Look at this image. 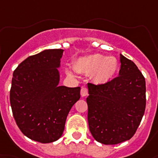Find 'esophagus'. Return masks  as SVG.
<instances>
[{
	"label": "esophagus",
	"mask_w": 158,
	"mask_h": 158,
	"mask_svg": "<svg viewBox=\"0 0 158 158\" xmlns=\"http://www.w3.org/2000/svg\"><path fill=\"white\" fill-rule=\"evenodd\" d=\"M80 93H81V95H82V97H85V96H87V94H88V89H87V87H82Z\"/></svg>",
	"instance_id": "34e87169"
}]
</instances>
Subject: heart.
<instances>
[{"mask_svg":"<svg viewBox=\"0 0 158 158\" xmlns=\"http://www.w3.org/2000/svg\"><path fill=\"white\" fill-rule=\"evenodd\" d=\"M74 68L79 72L91 74L93 80L98 84L107 83L115 75L118 68L116 58L102 54H92L78 59Z\"/></svg>","mask_w":158,"mask_h":158,"instance_id":"b5f03b06","label":"heart"}]
</instances>
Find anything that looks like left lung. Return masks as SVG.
<instances>
[{"mask_svg":"<svg viewBox=\"0 0 158 158\" xmlns=\"http://www.w3.org/2000/svg\"><path fill=\"white\" fill-rule=\"evenodd\" d=\"M118 77L87 83L88 125L97 142L116 145L134 135L145 110V80L136 64L120 54Z\"/></svg>","mask_w":158,"mask_h":158,"instance_id":"left-lung-1","label":"left lung"}]
</instances>
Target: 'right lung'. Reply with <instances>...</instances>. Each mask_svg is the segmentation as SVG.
Returning <instances> with one entry per match:
<instances>
[{
  "label": "right lung",
  "mask_w": 158,
  "mask_h": 158,
  "mask_svg": "<svg viewBox=\"0 0 158 158\" xmlns=\"http://www.w3.org/2000/svg\"><path fill=\"white\" fill-rule=\"evenodd\" d=\"M63 49H48L31 56L13 72L10 104L19 129L26 137L50 143L62 136L80 87L59 86Z\"/></svg>",
  "instance_id": "right-lung-1"
}]
</instances>
